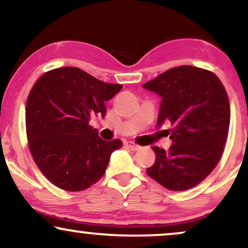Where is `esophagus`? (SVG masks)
I'll use <instances>...</instances> for the list:
<instances>
[{"instance_id":"esophagus-1","label":"esophagus","mask_w":248,"mask_h":248,"mask_svg":"<svg viewBox=\"0 0 248 248\" xmlns=\"http://www.w3.org/2000/svg\"><path fill=\"white\" fill-rule=\"evenodd\" d=\"M124 145L129 147L131 151H137V150L140 149V146L137 145V144H135L134 142H130V140H128V142H124Z\"/></svg>"}]
</instances>
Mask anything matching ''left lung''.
Returning a JSON list of instances; mask_svg holds the SVG:
<instances>
[{"label": "left lung", "instance_id": "obj_1", "mask_svg": "<svg viewBox=\"0 0 248 248\" xmlns=\"http://www.w3.org/2000/svg\"><path fill=\"white\" fill-rule=\"evenodd\" d=\"M143 88L161 97L156 126H173L168 151L152 146L155 162L150 177L171 191H184L205 180L220 161L230 124L223 84L212 72L183 65L158 75Z\"/></svg>", "mask_w": 248, "mask_h": 248}]
</instances>
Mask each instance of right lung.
<instances>
[{
    "mask_svg": "<svg viewBox=\"0 0 248 248\" xmlns=\"http://www.w3.org/2000/svg\"><path fill=\"white\" fill-rule=\"evenodd\" d=\"M121 84L106 83L78 67H59L36 81L26 103V134L42 174L66 191H82L99 181L120 140H105L89 124L106 114L105 103Z\"/></svg>",
    "mask_w": 248,
    "mask_h": 248,
    "instance_id": "1",
    "label": "right lung"
}]
</instances>
